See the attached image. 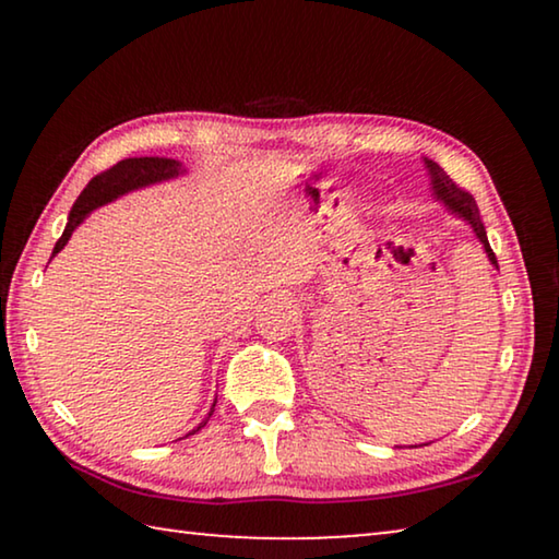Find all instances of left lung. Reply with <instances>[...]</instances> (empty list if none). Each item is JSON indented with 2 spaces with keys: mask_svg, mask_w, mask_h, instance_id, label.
I'll return each mask as SVG.
<instances>
[{
  "mask_svg": "<svg viewBox=\"0 0 559 559\" xmlns=\"http://www.w3.org/2000/svg\"><path fill=\"white\" fill-rule=\"evenodd\" d=\"M424 167H427L429 179H431L433 200L447 206V210L453 216H459V219L471 224V229H473V234H476V239L484 243V251H486L488 261L493 263V269H498L496 253H493V249H490V243H488L486 226H484V222H480V212H478L476 200H473V197L466 192V189H461L456 182H453V179L447 173H443V169L437 163H433V159L424 157ZM424 447H427V443H424Z\"/></svg>",
  "mask_w": 559,
  "mask_h": 559,
  "instance_id": "8db88e82",
  "label": "left lung"
}]
</instances>
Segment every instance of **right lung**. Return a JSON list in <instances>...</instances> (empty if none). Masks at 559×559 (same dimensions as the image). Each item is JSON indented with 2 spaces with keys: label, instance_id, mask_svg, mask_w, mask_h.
I'll return each instance as SVG.
<instances>
[{
  "label": "right lung",
  "instance_id": "1",
  "mask_svg": "<svg viewBox=\"0 0 559 559\" xmlns=\"http://www.w3.org/2000/svg\"><path fill=\"white\" fill-rule=\"evenodd\" d=\"M187 169L182 167L179 159H169V157H128V159H120L118 165H112L106 173H100L91 179L86 185V189L79 194V200L71 206V214H69V222H66V229L61 234V239L56 241L53 246V253L51 259L59 253L66 243H69L71 234L79 229V226L86 222V216L98 210V206L108 204V202H116L118 197L128 194V192H135V189H143L150 185H157V182H167V179H175L179 175H185ZM216 402L212 404L210 414H206V419L200 424V427L192 429L187 433V437H192V433L200 431L206 421H210V416L214 412Z\"/></svg>",
  "mask_w": 559,
  "mask_h": 559
}]
</instances>
